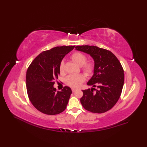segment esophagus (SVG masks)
<instances>
[{"label": "esophagus", "mask_w": 147, "mask_h": 147, "mask_svg": "<svg viewBox=\"0 0 147 147\" xmlns=\"http://www.w3.org/2000/svg\"><path fill=\"white\" fill-rule=\"evenodd\" d=\"M77 90V89H75V88H72V92H75V91Z\"/></svg>", "instance_id": "obj_1"}]
</instances>
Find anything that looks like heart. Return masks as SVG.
Masks as SVG:
<instances>
[{"instance_id":"heart-1","label":"heart","mask_w":147,"mask_h":147,"mask_svg":"<svg viewBox=\"0 0 147 147\" xmlns=\"http://www.w3.org/2000/svg\"><path fill=\"white\" fill-rule=\"evenodd\" d=\"M71 58L82 69L86 75L90 76L94 72L95 65L92 61L86 62L87 57L85 55L80 52H75L71 56ZM59 71L61 74L64 73V61H62L59 64ZM85 80V76L83 74L70 75L65 78V83L72 88H78Z\"/></svg>"}]
</instances>
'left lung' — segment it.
I'll return each mask as SVG.
<instances>
[{
    "instance_id": "8db88e82",
    "label": "left lung",
    "mask_w": 147,
    "mask_h": 147,
    "mask_svg": "<svg viewBox=\"0 0 147 147\" xmlns=\"http://www.w3.org/2000/svg\"><path fill=\"white\" fill-rule=\"evenodd\" d=\"M75 49L90 55L94 59V74L87 84L98 88L83 90L82 106L92 113L107 112L116 104L122 92L124 74L121 63L114 54L105 49L90 45L77 46Z\"/></svg>"
}]
</instances>
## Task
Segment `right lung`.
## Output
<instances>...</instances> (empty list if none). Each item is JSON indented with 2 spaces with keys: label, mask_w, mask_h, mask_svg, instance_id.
<instances>
[{
  "label": "right lung",
  "mask_w": 147,
  "mask_h": 147,
  "mask_svg": "<svg viewBox=\"0 0 147 147\" xmlns=\"http://www.w3.org/2000/svg\"><path fill=\"white\" fill-rule=\"evenodd\" d=\"M75 46L56 47L43 51L31 63L26 72V88L31 103L40 112L59 114L67 107L72 90L65 86L61 91L53 87L60 74L59 64Z\"/></svg>",
  "instance_id": "right-lung-1"
}]
</instances>
